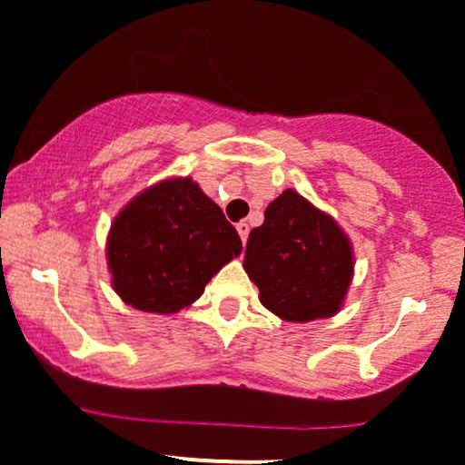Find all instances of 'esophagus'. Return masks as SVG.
<instances>
[{"label":"esophagus","mask_w":465,"mask_h":465,"mask_svg":"<svg viewBox=\"0 0 465 465\" xmlns=\"http://www.w3.org/2000/svg\"><path fill=\"white\" fill-rule=\"evenodd\" d=\"M236 229H238V236H241L242 245H245V242H247V236H249V224H247V223H238V224H236Z\"/></svg>","instance_id":"1"}]
</instances>
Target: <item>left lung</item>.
Segmentation results:
<instances>
[{
	"label": "left lung",
	"instance_id": "8db88e82",
	"mask_svg": "<svg viewBox=\"0 0 465 465\" xmlns=\"http://www.w3.org/2000/svg\"><path fill=\"white\" fill-rule=\"evenodd\" d=\"M242 267L272 314L310 322L343 307L354 278V247L330 213L285 189L265 209V223L249 233Z\"/></svg>",
	"mask_w": 465,
	"mask_h": 465
}]
</instances>
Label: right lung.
<instances>
[{"instance_id":"add662e5","label":"right lung","mask_w":465,"mask_h":465,"mask_svg":"<svg viewBox=\"0 0 465 465\" xmlns=\"http://www.w3.org/2000/svg\"><path fill=\"white\" fill-rule=\"evenodd\" d=\"M241 252L236 229L189 175H171L134 195L106 236L115 294L135 310L163 316L192 307Z\"/></svg>"}]
</instances>
